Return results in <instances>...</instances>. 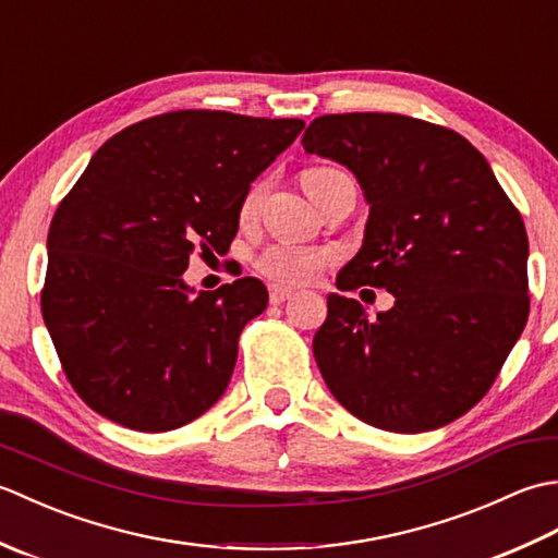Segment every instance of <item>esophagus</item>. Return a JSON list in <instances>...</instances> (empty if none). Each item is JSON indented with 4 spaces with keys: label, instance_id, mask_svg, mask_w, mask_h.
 <instances>
[{
    "label": "esophagus",
    "instance_id": "34e87169",
    "mask_svg": "<svg viewBox=\"0 0 558 558\" xmlns=\"http://www.w3.org/2000/svg\"><path fill=\"white\" fill-rule=\"evenodd\" d=\"M268 294H270V304H282L286 300H290L294 292L290 288H282V286H270Z\"/></svg>",
    "mask_w": 558,
    "mask_h": 558
}]
</instances>
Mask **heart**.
Instances as JSON below:
<instances>
[{"instance_id": "1", "label": "heart", "mask_w": 558, "mask_h": 558, "mask_svg": "<svg viewBox=\"0 0 558 558\" xmlns=\"http://www.w3.org/2000/svg\"><path fill=\"white\" fill-rule=\"evenodd\" d=\"M328 168H314L304 174V182L310 177L324 172ZM264 184H256L246 192L242 206H240V218L252 220L260 206V198H264ZM326 266V254L316 252V248L306 246H292V244H276L268 246L264 254L256 258V268L264 278L270 282H278V286H304V282H312L318 272Z\"/></svg>"}]
</instances>
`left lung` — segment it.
Returning <instances> with one entry per match:
<instances>
[{
    "label": "left lung",
    "mask_w": 558,
    "mask_h": 558,
    "mask_svg": "<svg viewBox=\"0 0 558 558\" xmlns=\"http://www.w3.org/2000/svg\"><path fill=\"white\" fill-rule=\"evenodd\" d=\"M306 153L357 177L369 204L360 252L338 290L386 288L369 318L328 294L314 357L354 417L420 434L458 420L494 384L527 324V232L487 158L468 138L390 112L324 114Z\"/></svg>",
    "instance_id": "1"
}]
</instances>
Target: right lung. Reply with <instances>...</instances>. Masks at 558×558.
Listing matches in <instances>:
<instances>
[{"instance_id": "right-lung-1", "label": "right lung", "mask_w": 558, "mask_h": 558, "mask_svg": "<svg viewBox=\"0 0 558 558\" xmlns=\"http://www.w3.org/2000/svg\"><path fill=\"white\" fill-rule=\"evenodd\" d=\"M302 120L180 110L126 126L90 158L47 234L43 318L88 408L170 432L216 405L268 290L184 282L194 252L228 254L248 186Z\"/></svg>"}]
</instances>
